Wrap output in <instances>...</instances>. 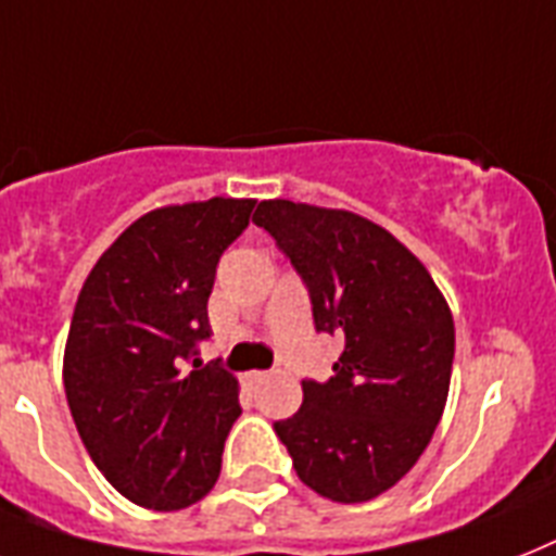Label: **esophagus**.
I'll list each match as a JSON object with an SVG mask.
<instances>
[{
    "instance_id": "34e87169",
    "label": "esophagus",
    "mask_w": 556,
    "mask_h": 556,
    "mask_svg": "<svg viewBox=\"0 0 556 556\" xmlns=\"http://www.w3.org/2000/svg\"><path fill=\"white\" fill-rule=\"evenodd\" d=\"M265 377H268V374H265V371H248L245 374V380L251 382V386H256V382H263Z\"/></svg>"
}]
</instances>
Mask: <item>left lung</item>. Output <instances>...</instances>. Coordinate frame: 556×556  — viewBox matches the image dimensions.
Masks as SVG:
<instances>
[{"instance_id":"1","label":"left lung","mask_w":556,"mask_h":556,"mask_svg":"<svg viewBox=\"0 0 556 556\" xmlns=\"http://www.w3.org/2000/svg\"><path fill=\"white\" fill-rule=\"evenodd\" d=\"M254 223L308 286L317 331L342 340L331 380H302V408L274 431L317 494L380 497L414 468L448 400V302L426 265L365 216L265 200Z\"/></svg>"}]
</instances>
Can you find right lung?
<instances>
[{
    "mask_svg": "<svg viewBox=\"0 0 556 556\" xmlns=\"http://www.w3.org/2000/svg\"><path fill=\"white\" fill-rule=\"evenodd\" d=\"M256 200L148 211L99 256L65 342L67 405L85 448L130 503L179 511L214 489L239 408V382L193 359L211 337L216 263Z\"/></svg>",
    "mask_w": 556,
    "mask_h": 556,
    "instance_id": "obj_1",
    "label": "right lung"
}]
</instances>
